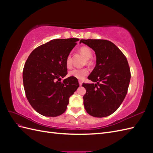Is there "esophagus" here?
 Segmentation results:
<instances>
[{
	"label": "esophagus",
	"mask_w": 153,
	"mask_h": 153,
	"mask_svg": "<svg viewBox=\"0 0 153 153\" xmlns=\"http://www.w3.org/2000/svg\"><path fill=\"white\" fill-rule=\"evenodd\" d=\"M78 82H79V85H80V86H81V85H82V81H80V80H79V81H78Z\"/></svg>",
	"instance_id": "esophagus-1"
}]
</instances>
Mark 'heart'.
<instances>
[{"instance_id": "heart-1", "label": "heart", "mask_w": 153, "mask_h": 153, "mask_svg": "<svg viewBox=\"0 0 153 153\" xmlns=\"http://www.w3.org/2000/svg\"><path fill=\"white\" fill-rule=\"evenodd\" d=\"M80 52L82 54L87 60V63L89 64L90 59L92 56V50L87 47H82L80 49ZM66 64L68 68H70L72 64V57L71 55L69 54L66 59ZM87 75V71L85 69H77L74 68L68 72V75L69 76H73L78 80H82Z\"/></svg>"}]
</instances>
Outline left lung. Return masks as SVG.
<instances>
[{"instance_id":"obj_1","label":"left lung","mask_w":153,"mask_h":153,"mask_svg":"<svg viewBox=\"0 0 153 153\" xmlns=\"http://www.w3.org/2000/svg\"><path fill=\"white\" fill-rule=\"evenodd\" d=\"M82 43L93 50L96 57V66L88 76L94 83L82 84L86 89L83 97L85 109L93 117L108 116L119 107L127 94L131 78L128 61L110 41L81 39Z\"/></svg>"}]
</instances>
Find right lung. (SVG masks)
I'll use <instances>...</instances> for the list:
<instances>
[{
	"mask_svg": "<svg viewBox=\"0 0 153 153\" xmlns=\"http://www.w3.org/2000/svg\"><path fill=\"white\" fill-rule=\"evenodd\" d=\"M77 38L50 41L34 49L23 71V82L27 100L37 112L56 117L65 112L69 98L79 87L68 74L66 59L75 47Z\"/></svg>",
	"mask_w": 153,
	"mask_h": 153,
	"instance_id": "right-lung-1",
	"label": "right lung"
}]
</instances>
